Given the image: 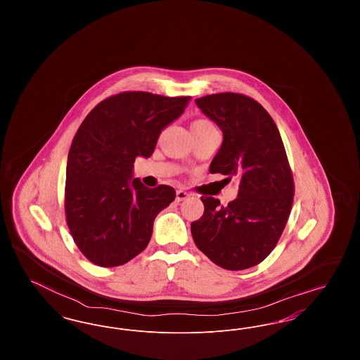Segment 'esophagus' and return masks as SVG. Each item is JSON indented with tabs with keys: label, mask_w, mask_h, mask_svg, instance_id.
I'll return each instance as SVG.
<instances>
[{
	"label": "esophagus",
	"mask_w": 360,
	"mask_h": 360,
	"mask_svg": "<svg viewBox=\"0 0 360 360\" xmlns=\"http://www.w3.org/2000/svg\"><path fill=\"white\" fill-rule=\"evenodd\" d=\"M188 197V191H185V190H176V201L179 202V201H184V200H186Z\"/></svg>",
	"instance_id": "obj_1"
}]
</instances>
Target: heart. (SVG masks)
<instances>
[{
	"mask_svg": "<svg viewBox=\"0 0 360 360\" xmlns=\"http://www.w3.org/2000/svg\"><path fill=\"white\" fill-rule=\"evenodd\" d=\"M212 127H213V124H212L210 121L197 120L193 122V125H191V131H204V129L212 128Z\"/></svg>",
	"mask_w": 360,
	"mask_h": 360,
	"instance_id": "1",
	"label": "heart"
}]
</instances>
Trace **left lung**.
Here are the masks:
<instances>
[{
	"instance_id": "obj_1",
	"label": "left lung",
	"mask_w": 360,
	"mask_h": 360,
	"mask_svg": "<svg viewBox=\"0 0 360 360\" xmlns=\"http://www.w3.org/2000/svg\"><path fill=\"white\" fill-rule=\"evenodd\" d=\"M195 103L223 131L209 172L238 176L240 185L228 205L201 197L205 210L191 223L193 240L214 264L245 270L270 255L288 223L294 197L288 155L273 117L254 98L228 91Z\"/></svg>"
}]
</instances>
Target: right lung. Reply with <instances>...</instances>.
<instances>
[{
	"label": "right lung",
	"instance_id": "obj_1",
	"mask_svg": "<svg viewBox=\"0 0 360 360\" xmlns=\"http://www.w3.org/2000/svg\"><path fill=\"white\" fill-rule=\"evenodd\" d=\"M190 98L122 91L96 105L78 128L68 158L65 213L74 243L93 264H125L148 245L155 217L175 190L132 179L134 163L153 155L162 129Z\"/></svg>",
	"mask_w": 360,
	"mask_h": 360
}]
</instances>
